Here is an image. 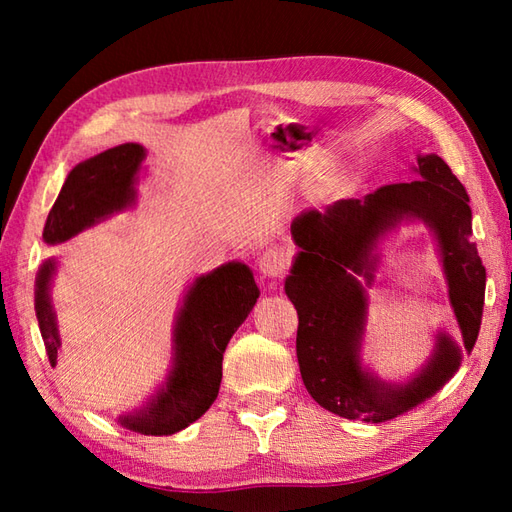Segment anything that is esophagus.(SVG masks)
<instances>
[{
  "label": "esophagus",
  "mask_w": 512,
  "mask_h": 512,
  "mask_svg": "<svg viewBox=\"0 0 512 512\" xmlns=\"http://www.w3.org/2000/svg\"><path fill=\"white\" fill-rule=\"evenodd\" d=\"M290 253L284 246H270L259 257V273L270 279H279L288 273Z\"/></svg>",
  "instance_id": "1"
}]
</instances>
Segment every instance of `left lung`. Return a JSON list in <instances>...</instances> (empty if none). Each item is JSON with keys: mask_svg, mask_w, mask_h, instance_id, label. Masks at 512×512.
Wrapping results in <instances>:
<instances>
[{"mask_svg": "<svg viewBox=\"0 0 512 512\" xmlns=\"http://www.w3.org/2000/svg\"><path fill=\"white\" fill-rule=\"evenodd\" d=\"M418 178L383 184L361 200H339L292 222L301 248L286 279V295L299 314L297 361L308 394L336 416L385 422L431 398L460 367V347L438 334L436 352L409 383L391 385L361 365L367 297L376 239L402 217H418L438 235L449 299L473 350L480 334L486 268L471 242V206L462 182L440 156L418 158Z\"/></svg>", "mask_w": 512, "mask_h": 512, "instance_id": "obj_1", "label": "left lung"}]
</instances>
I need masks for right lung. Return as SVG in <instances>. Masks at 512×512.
Listing matches in <instances>:
<instances>
[{"label": "right lung", "instance_id": "right-lung-1", "mask_svg": "<svg viewBox=\"0 0 512 512\" xmlns=\"http://www.w3.org/2000/svg\"><path fill=\"white\" fill-rule=\"evenodd\" d=\"M145 149L125 143L76 165L48 213L43 239L59 244L83 228L121 211L134 200V180ZM54 262L41 266L35 310L50 365H57L59 332L48 295ZM259 297L248 266L231 262L195 279L184 297L176 323V358L165 387L136 416H125V427L145 436H171L213 405L222 383V356L231 336L244 323Z\"/></svg>", "mask_w": 512, "mask_h": 512}]
</instances>
